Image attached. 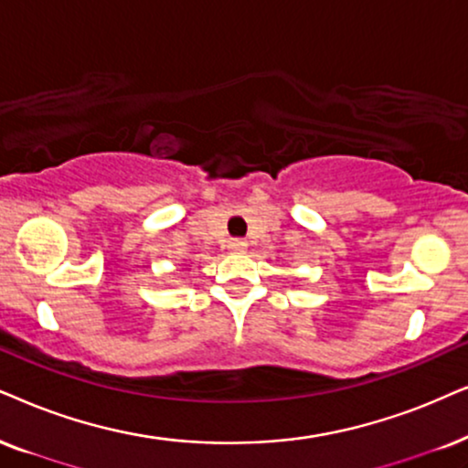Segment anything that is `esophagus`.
<instances>
[{"label": "esophagus", "mask_w": 468, "mask_h": 468, "mask_svg": "<svg viewBox=\"0 0 468 468\" xmlns=\"http://www.w3.org/2000/svg\"><path fill=\"white\" fill-rule=\"evenodd\" d=\"M246 248H248V244L244 239H230L229 241V250L230 252H246Z\"/></svg>", "instance_id": "1"}]
</instances>
